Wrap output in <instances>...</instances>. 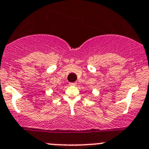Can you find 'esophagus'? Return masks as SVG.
<instances>
[{
	"mask_svg": "<svg viewBox=\"0 0 149 149\" xmlns=\"http://www.w3.org/2000/svg\"><path fill=\"white\" fill-rule=\"evenodd\" d=\"M76 84H77V83L76 82H73V83H70V85L71 86H76Z\"/></svg>",
	"mask_w": 149,
	"mask_h": 149,
	"instance_id": "obj_1",
	"label": "esophagus"
}]
</instances>
